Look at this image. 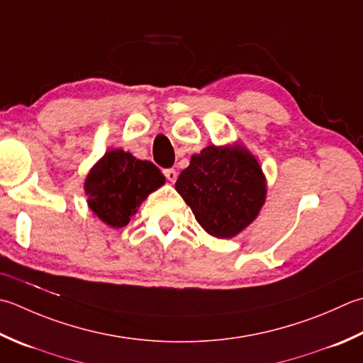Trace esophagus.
Masks as SVG:
<instances>
[{
  "label": "esophagus",
  "mask_w": 363,
  "mask_h": 363,
  "mask_svg": "<svg viewBox=\"0 0 363 363\" xmlns=\"http://www.w3.org/2000/svg\"><path fill=\"white\" fill-rule=\"evenodd\" d=\"M163 174H165V177H167L169 182H174L177 179V173H176V169H173V168L165 169V172H163Z\"/></svg>",
  "instance_id": "1"
}]
</instances>
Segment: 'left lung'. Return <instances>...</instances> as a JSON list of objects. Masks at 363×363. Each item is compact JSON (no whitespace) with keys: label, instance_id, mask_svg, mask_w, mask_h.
<instances>
[{"label":"left lung","instance_id":"8db88e82","mask_svg":"<svg viewBox=\"0 0 363 363\" xmlns=\"http://www.w3.org/2000/svg\"><path fill=\"white\" fill-rule=\"evenodd\" d=\"M176 190L206 233L230 239L258 217L266 201V177L242 145H211L194 154Z\"/></svg>","mask_w":363,"mask_h":363}]
</instances>
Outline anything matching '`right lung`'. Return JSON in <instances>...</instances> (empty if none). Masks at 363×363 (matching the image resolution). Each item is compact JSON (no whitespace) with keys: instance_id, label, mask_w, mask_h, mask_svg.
I'll return each instance as SVG.
<instances>
[{"instance_id":"add662e5","label":"right lung","mask_w":363,"mask_h":363,"mask_svg":"<svg viewBox=\"0 0 363 363\" xmlns=\"http://www.w3.org/2000/svg\"><path fill=\"white\" fill-rule=\"evenodd\" d=\"M165 184V176L149 160L123 149L106 151L84 181L88 206L111 228H123L149 194Z\"/></svg>"}]
</instances>
